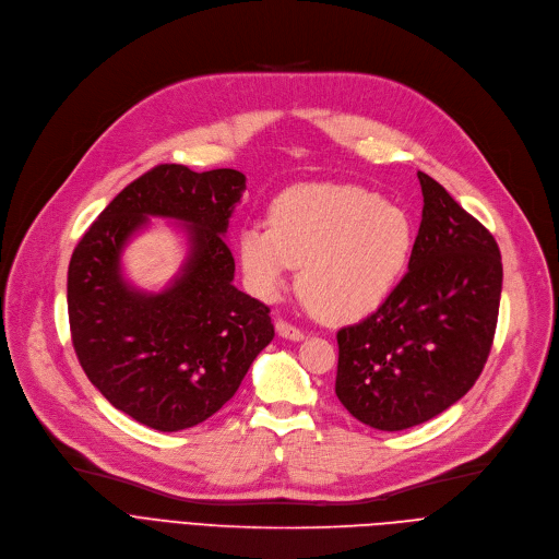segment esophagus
I'll list each match as a JSON object with an SVG mask.
<instances>
[{
	"label": "esophagus",
	"instance_id": "obj_1",
	"mask_svg": "<svg viewBox=\"0 0 559 559\" xmlns=\"http://www.w3.org/2000/svg\"><path fill=\"white\" fill-rule=\"evenodd\" d=\"M275 330H277V334H280L282 338H288V341H302V338H305V332L298 330V326L288 324L286 320H277V322H275Z\"/></svg>",
	"mask_w": 559,
	"mask_h": 559
}]
</instances>
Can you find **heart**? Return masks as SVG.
I'll return each instance as SVG.
<instances>
[{
  "mask_svg": "<svg viewBox=\"0 0 559 559\" xmlns=\"http://www.w3.org/2000/svg\"><path fill=\"white\" fill-rule=\"evenodd\" d=\"M413 223L379 195L345 185H300L271 207V227L248 225L239 259L257 298L275 302L300 269V290L326 322L374 313L413 252Z\"/></svg>",
  "mask_w": 559,
  "mask_h": 559,
  "instance_id": "b5f03b06",
  "label": "heart"
}]
</instances>
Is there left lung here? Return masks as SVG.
<instances>
[{
    "mask_svg": "<svg viewBox=\"0 0 559 559\" xmlns=\"http://www.w3.org/2000/svg\"><path fill=\"white\" fill-rule=\"evenodd\" d=\"M408 273L364 322L338 332L336 397L379 431L440 415L480 377L495 341L503 266L487 229L431 176Z\"/></svg>",
    "mask_w": 559,
    "mask_h": 559,
    "instance_id": "1",
    "label": "left lung"
}]
</instances>
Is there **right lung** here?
<instances>
[{
    "label": "right lung",
    "instance_id": "right-lung-1",
    "mask_svg": "<svg viewBox=\"0 0 559 559\" xmlns=\"http://www.w3.org/2000/svg\"><path fill=\"white\" fill-rule=\"evenodd\" d=\"M243 189L235 169L157 164L115 195L74 248L68 311L79 364L117 411L148 429L174 433L212 417L275 336L271 309L233 284L223 239ZM148 215L185 222L190 239L181 273L159 294L120 273V250Z\"/></svg>",
    "mask_w": 559,
    "mask_h": 559
}]
</instances>
